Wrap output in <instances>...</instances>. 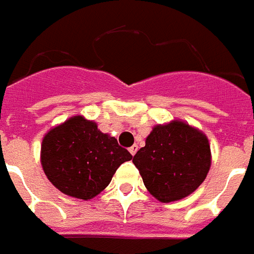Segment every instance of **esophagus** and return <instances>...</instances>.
Wrapping results in <instances>:
<instances>
[{
	"instance_id": "esophagus-1",
	"label": "esophagus",
	"mask_w": 254,
	"mask_h": 254,
	"mask_svg": "<svg viewBox=\"0 0 254 254\" xmlns=\"http://www.w3.org/2000/svg\"><path fill=\"white\" fill-rule=\"evenodd\" d=\"M137 149H138V147H137V145H136V144H134V145H132V147L129 148V152H130V154H132V155H134V154H136V152H137Z\"/></svg>"
}]
</instances>
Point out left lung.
I'll list each match as a JSON object with an SVG mask.
<instances>
[{
  "label": "left lung",
  "instance_id": "obj_1",
  "mask_svg": "<svg viewBox=\"0 0 254 254\" xmlns=\"http://www.w3.org/2000/svg\"><path fill=\"white\" fill-rule=\"evenodd\" d=\"M133 163L155 198L178 201L204 182L211 167V147L201 130L174 120L152 127Z\"/></svg>",
  "mask_w": 254,
  "mask_h": 254
}]
</instances>
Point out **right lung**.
I'll use <instances>...</instances> for the list:
<instances>
[{
  "mask_svg": "<svg viewBox=\"0 0 254 254\" xmlns=\"http://www.w3.org/2000/svg\"><path fill=\"white\" fill-rule=\"evenodd\" d=\"M132 159L116 137L95 121L74 116L43 136L41 163L47 180L66 196L91 200L103 190L117 169Z\"/></svg>",
  "mask_w": 254,
  "mask_h": 254,
  "instance_id": "obj_1",
  "label": "right lung"
}]
</instances>
